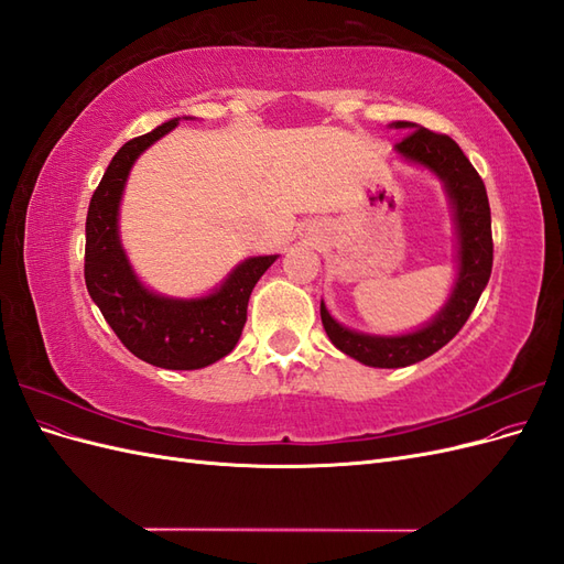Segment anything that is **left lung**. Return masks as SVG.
<instances>
[{"mask_svg":"<svg viewBox=\"0 0 564 564\" xmlns=\"http://www.w3.org/2000/svg\"><path fill=\"white\" fill-rule=\"evenodd\" d=\"M392 129L412 131L395 145V155L431 172L447 195L456 235V275L442 308L421 327L404 334L357 332L332 317L319 301V317L332 344L367 367L400 369L437 352L464 327L491 275V214L482 178L449 135L433 133L416 122H392Z\"/></svg>","mask_w":564,"mask_h":564,"instance_id":"left-lung-1","label":"left lung"}]
</instances>
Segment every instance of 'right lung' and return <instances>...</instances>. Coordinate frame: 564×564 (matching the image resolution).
<instances>
[{
  "mask_svg": "<svg viewBox=\"0 0 564 564\" xmlns=\"http://www.w3.org/2000/svg\"><path fill=\"white\" fill-rule=\"evenodd\" d=\"M181 119L139 135L117 150L100 178L87 214L84 280L89 296L104 313L119 340L139 360L162 369H202L232 352L247 322V305L256 282L280 253L249 256L237 263L209 294L166 296L135 275L119 235V207L131 166Z\"/></svg>",
  "mask_w": 564,
  "mask_h": 564,
  "instance_id": "1",
  "label": "right lung"
}]
</instances>
